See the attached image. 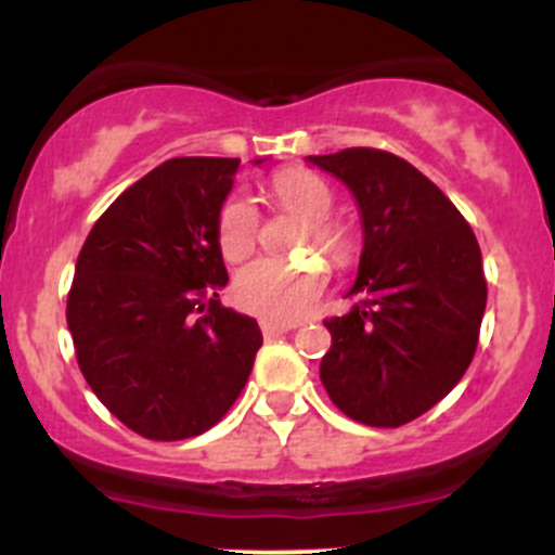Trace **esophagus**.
Wrapping results in <instances>:
<instances>
[{
  "instance_id": "obj_1",
  "label": "esophagus",
  "mask_w": 555,
  "mask_h": 555,
  "mask_svg": "<svg viewBox=\"0 0 555 555\" xmlns=\"http://www.w3.org/2000/svg\"><path fill=\"white\" fill-rule=\"evenodd\" d=\"M260 330H262V335H266V338L271 340V338H279V335H284V333H287V330H293V324L271 322V319H262Z\"/></svg>"
}]
</instances>
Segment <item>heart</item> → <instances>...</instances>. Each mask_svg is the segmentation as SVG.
I'll use <instances>...</instances> for the list:
<instances>
[{"label": "heart", "mask_w": 555, "mask_h": 555, "mask_svg": "<svg viewBox=\"0 0 555 555\" xmlns=\"http://www.w3.org/2000/svg\"><path fill=\"white\" fill-rule=\"evenodd\" d=\"M271 195L282 209L306 217L298 246H317L344 255V228L330 220L333 190L313 173H282L271 182ZM217 249L228 262H242L255 251L260 238V211L244 190H233L217 209L215 220ZM330 282V268L322 257L300 260H262L242 268L233 282V298L244 311L271 322H295L317 309Z\"/></svg>", "instance_id": "heart-1"}]
</instances>
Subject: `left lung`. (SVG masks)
Masks as SVG:
<instances>
[{
    "label": "left lung",
    "instance_id": "1",
    "mask_svg": "<svg viewBox=\"0 0 555 555\" xmlns=\"http://www.w3.org/2000/svg\"><path fill=\"white\" fill-rule=\"evenodd\" d=\"M349 184L362 211L360 273L319 378L367 427H402L459 384L486 311L480 246L462 211L408 160L373 147L311 155Z\"/></svg>",
    "mask_w": 555,
    "mask_h": 555
}]
</instances>
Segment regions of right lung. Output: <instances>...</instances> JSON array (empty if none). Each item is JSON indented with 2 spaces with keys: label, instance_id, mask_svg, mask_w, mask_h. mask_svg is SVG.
Segmentation results:
<instances>
[{
  "label": "right lung",
  "instance_id": "add662e5",
  "mask_svg": "<svg viewBox=\"0 0 555 555\" xmlns=\"http://www.w3.org/2000/svg\"><path fill=\"white\" fill-rule=\"evenodd\" d=\"M238 164L166 160L112 201L77 257L66 298L77 365L106 411L147 440L215 427L262 346L255 319L220 304L215 220Z\"/></svg>",
  "mask_w": 555,
  "mask_h": 555
}]
</instances>
